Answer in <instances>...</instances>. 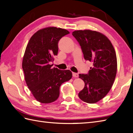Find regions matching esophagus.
<instances>
[{
  "label": "esophagus",
  "mask_w": 133,
  "mask_h": 133,
  "mask_svg": "<svg viewBox=\"0 0 133 133\" xmlns=\"http://www.w3.org/2000/svg\"><path fill=\"white\" fill-rule=\"evenodd\" d=\"M72 76L75 78H77V77H78V74H77V73H75V72H72Z\"/></svg>",
  "instance_id": "1"
}]
</instances>
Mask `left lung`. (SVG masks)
Returning a JSON list of instances; mask_svg holds the SVG:
<instances>
[{
  "label": "left lung",
  "mask_w": 133,
  "mask_h": 133,
  "mask_svg": "<svg viewBox=\"0 0 133 133\" xmlns=\"http://www.w3.org/2000/svg\"><path fill=\"white\" fill-rule=\"evenodd\" d=\"M72 34L81 46L84 59L92 63L88 74H79L84 87L78 96L84 102L97 103L109 92L116 77L114 48L105 35L95 31L77 30Z\"/></svg>",
  "instance_id": "8db88e82"
}]
</instances>
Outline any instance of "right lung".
<instances>
[{
    "label": "right lung",
    "instance_id": "add662e5",
    "mask_svg": "<svg viewBox=\"0 0 133 133\" xmlns=\"http://www.w3.org/2000/svg\"><path fill=\"white\" fill-rule=\"evenodd\" d=\"M68 34V31L61 28H44L35 32L27 44L22 69L28 87L39 102L56 101L61 84L72 78L69 70L52 68L50 64L58 54L59 40Z\"/></svg>",
    "mask_w": 133,
    "mask_h": 133
}]
</instances>
